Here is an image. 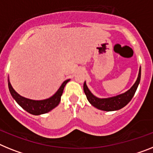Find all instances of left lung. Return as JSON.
<instances>
[{
	"label": "left lung",
	"instance_id": "left-lung-1",
	"mask_svg": "<svg viewBox=\"0 0 153 153\" xmlns=\"http://www.w3.org/2000/svg\"><path fill=\"white\" fill-rule=\"evenodd\" d=\"M140 78L141 68H139L138 78L133 85L130 88L128 91H126V92L122 93L120 95H115V96L113 97H109V98H102V99H101V98H98V97L93 95L91 91L88 89V88L86 85V82H85L84 83L83 89H84V92L85 94L86 97H87L88 101L90 102V104L91 105H93L98 109L102 110V111H116V110L123 108L131 101L132 97L135 95L138 86H139V82H140Z\"/></svg>",
	"mask_w": 153,
	"mask_h": 153
}]
</instances>
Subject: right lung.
I'll list each match as a JSON object with an SVG mask.
<instances>
[{"label": "right lung", "mask_w": 153, "mask_h": 153, "mask_svg": "<svg viewBox=\"0 0 153 153\" xmlns=\"http://www.w3.org/2000/svg\"><path fill=\"white\" fill-rule=\"evenodd\" d=\"M70 79L65 80L62 84L60 88H58V91L54 93L52 96L48 99H43V100H33V99H27L25 97L21 96L18 94L15 90L13 88L12 85L10 84L8 78V88L10 91V95L13 97V99L16 101V102L23 108L25 111H27L30 114L34 115H39L42 114H45L51 111L56 106L58 105L61 101V97L63 93L65 86Z\"/></svg>", "instance_id": "obj_1"}]
</instances>
